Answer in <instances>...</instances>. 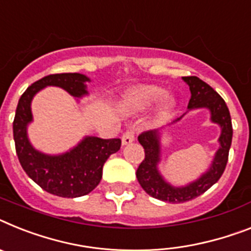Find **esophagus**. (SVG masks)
Listing matches in <instances>:
<instances>
[{"label": "esophagus", "instance_id": "1", "mask_svg": "<svg viewBox=\"0 0 251 251\" xmlns=\"http://www.w3.org/2000/svg\"><path fill=\"white\" fill-rule=\"evenodd\" d=\"M134 139H135V131L132 129L126 130L121 136V142L122 145H126V144H130V143L134 142Z\"/></svg>", "mask_w": 251, "mask_h": 251}]
</instances>
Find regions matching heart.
Instances as JSON below:
<instances>
[{"instance_id":"b5f03b06","label":"heart","mask_w":251,"mask_h":251,"mask_svg":"<svg viewBox=\"0 0 251 251\" xmlns=\"http://www.w3.org/2000/svg\"><path fill=\"white\" fill-rule=\"evenodd\" d=\"M163 94V90L157 86H140L130 90L126 96L125 104L127 108L143 109L157 102Z\"/></svg>"}]
</instances>
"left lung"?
<instances>
[{
  "mask_svg": "<svg viewBox=\"0 0 251 251\" xmlns=\"http://www.w3.org/2000/svg\"><path fill=\"white\" fill-rule=\"evenodd\" d=\"M182 79L189 85L191 92L187 108L209 109L212 121L218 124L222 129L220 136L221 147L217 151L210 168L199 180L194 181L187 186L175 187L166 182L157 170L159 153H161L158 130L144 131L138 136L139 143L143 145L145 153L144 159L136 170L139 184L151 197L167 201V203H185L191 199H195L205 193L209 187L213 186L225 172L227 161H228L229 147L232 142V122H231L228 107L222 97L217 93L212 86L208 85L199 77L184 76Z\"/></svg>",
  "mask_w": 251,
  "mask_h": 251,
  "instance_id": "left-lung-1",
  "label": "left lung"
}]
</instances>
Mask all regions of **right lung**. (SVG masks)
I'll list each match as a JSON object with an SVG mask.
<instances>
[{
  "label": "right lung",
  "instance_id": "add662e5",
  "mask_svg": "<svg viewBox=\"0 0 251 251\" xmlns=\"http://www.w3.org/2000/svg\"><path fill=\"white\" fill-rule=\"evenodd\" d=\"M89 79L77 73L52 74L31 84L19 100L15 113V149L19 162L29 177L47 193L62 198L83 197L94 190L102 178L107 158L121 147L120 139L86 136L70 151L61 155H47L35 151L26 136V125L31 121L30 102L44 86L54 85L74 97L86 94L84 83Z\"/></svg>",
  "mask_w": 251,
  "mask_h": 251
}]
</instances>
